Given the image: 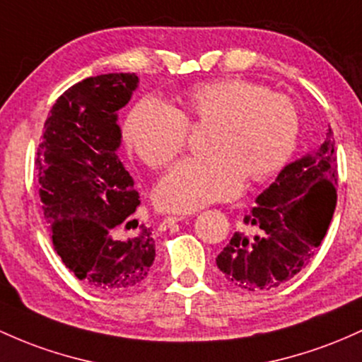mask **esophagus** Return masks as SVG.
Returning <instances> with one entry per match:
<instances>
[{
    "label": "esophagus",
    "instance_id": "1",
    "mask_svg": "<svg viewBox=\"0 0 362 362\" xmlns=\"http://www.w3.org/2000/svg\"><path fill=\"white\" fill-rule=\"evenodd\" d=\"M182 220H185L184 214H172V216H166L165 220L161 221V226H163V228H166V226L178 223V221H182Z\"/></svg>",
    "mask_w": 362,
    "mask_h": 362
}]
</instances>
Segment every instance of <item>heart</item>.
I'll return each mask as SVG.
<instances>
[{
    "mask_svg": "<svg viewBox=\"0 0 362 362\" xmlns=\"http://www.w3.org/2000/svg\"><path fill=\"white\" fill-rule=\"evenodd\" d=\"M214 125L209 158H187L158 182L154 197L166 211L190 213L239 196L245 178L273 177L292 158L299 113L284 94L242 78H221L187 90L184 111L156 98L129 115L125 136L151 168H161L185 148L189 120Z\"/></svg>",
    "mask_w": 362,
    "mask_h": 362,
    "instance_id": "b5f03b06",
    "label": "heart"
}]
</instances>
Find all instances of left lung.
<instances>
[{
    "label": "left lung",
    "instance_id": "obj_1",
    "mask_svg": "<svg viewBox=\"0 0 362 362\" xmlns=\"http://www.w3.org/2000/svg\"><path fill=\"white\" fill-rule=\"evenodd\" d=\"M335 139L285 166L218 254L216 266L230 284L249 292L269 291L311 263L327 235L337 204Z\"/></svg>",
    "mask_w": 362,
    "mask_h": 362
}]
</instances>
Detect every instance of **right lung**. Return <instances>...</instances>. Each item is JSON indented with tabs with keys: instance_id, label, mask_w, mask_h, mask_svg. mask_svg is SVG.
Masks as SVG:
<instances>
[{
	"instance_id": "right-lung-1",
	"label": "right lung",
	"mask_w": 362,
	"mask_h": 362,
	"mask_svg": "<svg viewBox=\"0 0 362 362\" xmlns=\"http://www.w3.org/2000/svg\"><path fill=\"white\" fill-rule=\"evenodd\" d=\"M139 86L136 74L84 78L57 99L35 154L39 196L54 251L78 280L106 293H125L149 276L154 239L141 225L123 230L141 204L118 160V110Z\"/></svg>"
}]
</instances>
